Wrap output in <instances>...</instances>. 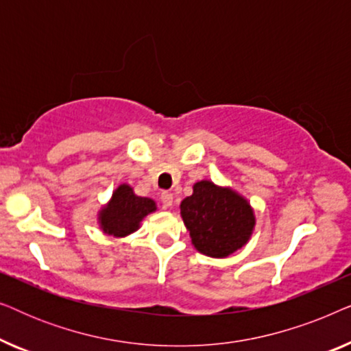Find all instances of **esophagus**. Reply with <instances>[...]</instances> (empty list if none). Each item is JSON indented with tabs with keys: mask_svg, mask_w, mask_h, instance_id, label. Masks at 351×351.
<instances>
[{
	"mask_svg": "<svg viewBox=\"0 0 351 351\" xmlns=\"http://www.w3.org/2000/svg\"><path fill=\"white\" fill-rule=\"evenodd\" d=\"M172 201H174V196H172V193H169V191H162L161 193L162 206H165V208H171Z\"/></svg>",
	"mask_w": 351,
	"mask_h": 351,
	"instance_id": "esophagus-1",
	"label": "esophagus"
}]
</instances>
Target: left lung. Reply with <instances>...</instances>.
Masks as SVG:
<instances>
[{
	"mask_svg": "<svg viewBox=\"0 0 351 351\" xmlns=\"http://www.w3.org/2000/svg\"><path fill=\"white\" fill-rule=\"evenodd\" d=\"M180 214L191 243L209 257H227L243 247L256 223L246 199L209 180L195 184L193 195L182 201Z\"/></svg>",
	"mask_w": 351,
	"mask_h": 351,
	"instance_id": "8db88e82",
	"label": "left lung"
}]
</instances>
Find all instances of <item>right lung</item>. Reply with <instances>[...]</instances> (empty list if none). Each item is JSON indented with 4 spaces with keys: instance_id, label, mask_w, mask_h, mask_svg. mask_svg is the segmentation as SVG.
I'll return each mask as SVG.
<instances>
[{
    "instance_id": "right-lung-1",
    "label": "right lung",
    "mask_w": 351,
    "mask_h": 351,
    "mask_svg": "<svg viewBox=\"0 0 351 351\" xmlns=\"http://www.w3.org/2000/svg\"><path fill=\"white\" fill-rule=\"evenodd\" d=\"M155 209L153 199L134 195L131 186L121 185L113 193L110 204L100 213V225L105 233L126 237L137 230L141 220Z\"/></svg>"
}]
</instances>
